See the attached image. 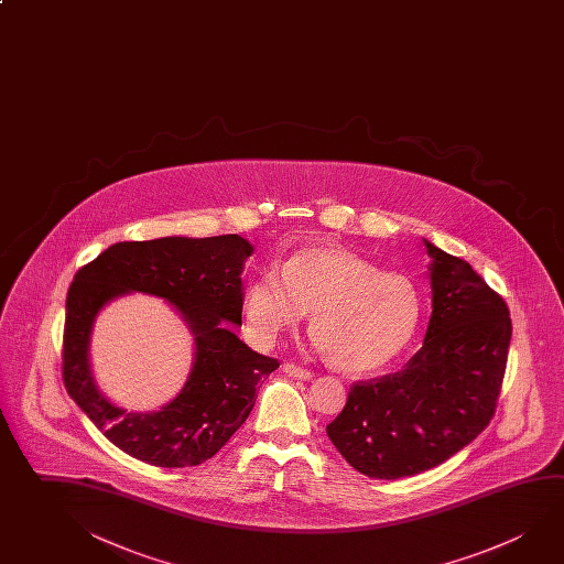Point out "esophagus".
Masks as SVG:
<instances>
[{
    "instance_id": "obj_1",
    "label": "esophagus",
    "mask_w": 564,
    "mask_h": 564,
    "mask_svg": "<svg viewBox=\"0 0 564 564\" xmlns=\"http://www.w3.org/2000/svg\"><path fill=\"white\" fill-rule=\"evenodd\" d=\"M283 372H285L286 376H291V378H299V380H311V378H313V372H311V370L293 365V362H286V365H283Z\"/></svg>"
}]
</instances>
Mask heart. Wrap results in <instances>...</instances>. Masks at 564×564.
Listing matches in <instances>:
<instances>
[{"label": "heart", "instance_id": "1", "mask_svg": "<svg viewBox=\"0 0 564 564\" xmlns=\"http://www.w3.org/2000/svg\"><path fill=\"white\" fill-rule=\"evenodd\" d=\"M311 315L315 345L348 375H372L414 343L424 305L414 281L340 248H303L243 293L251 338L269 346Z\"/></svg>", "mask_w": 564, "mask_h": 564}]
</instances>
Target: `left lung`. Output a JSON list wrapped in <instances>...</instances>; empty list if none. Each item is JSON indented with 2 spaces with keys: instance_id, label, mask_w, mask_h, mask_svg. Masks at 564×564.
Instances as JSON below:
<instances>
[{
  "instance_id": "1",
  "label": "left lung",
  "mask_w": 564,
  "mask_h": 564,
  "mask_svg": "<svg viewBox=\"0 0 564 564\" xmlns=\"http://www.w3.org/2000/svg\"><path fill=\"white\" fill-rule=\"evenodd\" d=\"M432 258V316L424 345L394 375L356 382L326 425L336 449L372 479H400L444 464L495 414L511 316L464 259L424 239Z\"/></svg>"
}]
</instances>
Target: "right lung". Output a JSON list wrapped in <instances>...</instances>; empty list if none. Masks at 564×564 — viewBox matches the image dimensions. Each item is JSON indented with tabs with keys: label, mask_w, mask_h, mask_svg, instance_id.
I'll use <instances>...</instances> for the list:
<instances>
[{
	"label": "right lung",
	"mask_w": 564,
	"mask_h": 564,
	"mask_svg": "<svg viewBox=\"0 0 564 564\" xmlns=\"http://www.w3.org/2000/svg\"><path fill=\"white\" fill-rule=\"evenodd\" d=\"M248 239L120 241L77 271L67 293L63 382L90 422L124 454L159 467H189L218 454L248 420L256 388L275 358L251 350L241 326ZM160 295L195 336V362L181 394L156 413H129L102 395L89 370V333L99 308L127 292Z\"/></svg>",
	"instance_id": "add662e5"
}]
</instances>
